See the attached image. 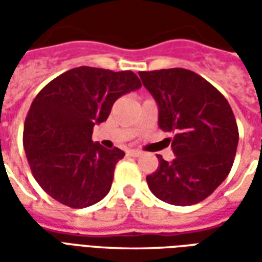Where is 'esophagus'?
<instances>
[{
	"mask_svg": "<svg viewBox=\"0 0 262 262\" xmlns=\"http://www.w3.org/2000/svg\"><path fill=\"white\" fill-rule=\"evenodd\" d=\"M127 154H129V156H132V157H140L143 153L140 151V150H129V151H127Z\"/></svg>",
	"mask_w": 262,
	"mask_h": 262,
	"instance_id": "obj_1",
	"label": "esophagus"
}]
</instances>
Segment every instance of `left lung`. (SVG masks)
Here are the masks:
<instances>
[{
  "label": "left lung",
  "instance_id": "1",
  "mask_svg": "<svg viewBox=\"0 0 262 262\" xmlns=\"http://www.w3.org/2000/svg\"><path fill=\"white\" fill-rule=\"evenodd\" d=\"M159 105V126L174 133L176 154L161 156L147 184L163 202L189 206L213 192L229 176L236 156L238 129L230 105L203 77L191 70L167 69L139 73Z\"/></svg>",
  "mask_w": 262,
  "mask_h": 262
}]
</instances>
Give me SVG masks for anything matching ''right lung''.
<instances>
[{"label": "right lung", "instance_id": "add662e5", "mask_svg": "<svg viewBox=\"0 0 262 262\" xmlns=\"http://www.w3.org/2000/svg\"><path fill=\"white\" fill-rule=\"evenodd\" d=\"M140 86L133 71L82 66L56 77L37 94L25 119L24 147L45 192L74 209L108 195L115 165L125 153L92 142V129L108 119L118 98Z\"/></svg>", "mask_w": 262, "mask_h": 262}]
</instances>
